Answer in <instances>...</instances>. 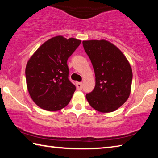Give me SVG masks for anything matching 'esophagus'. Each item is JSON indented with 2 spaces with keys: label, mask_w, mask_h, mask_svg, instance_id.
Here are the masks:
<instances>
[{
  "label": "esophagus",
  "mask_w": 158,
  "mask_h": 158,
  "mask_svg": "<svg viewBox=\"0 0 158 158\" xmlns=\"http://www.w3.org/2000/svg\"><path fill=\"white\" fill-rule=\"evenodd\" d=\"M82 85H83V84L81 82H77L76 83V86H77V90H81L82 89Z\"/></svg>",
  "instance_id": "esophagus-1"
}]
</instances>
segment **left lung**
I'll return each instance as SVG.
<instances>
[{
    "mask_svg": "<svg viewBox=\"0 0 158 158\" xmlns=\"http://www.w3.org/2000/svg\"><path fill=\"white\" fill-rule=\"evenodd\" d=\"M83 46L94 69L95 86L85 95L93 109L102 113L116 111L131 93L132 70L116 46L106 40H84Z\"/></svg>",
    "mask_w": 158,
    "mask_h": 158,
    "instance_id": "left-lung-1",
    "label": "left lung"
}]
</instances>
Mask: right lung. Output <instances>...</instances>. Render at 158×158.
<instances>
[{"mask_svg": "<svg viewBox=\"0 0 158 158\" xmlns=\"http://www.w3.org/2000/svg\"><path fill=\"white\" fill-rule=\"evenodd\" d=\"M81 40L58 35L48 40L37 49L26 67L27 89L32 100L49 111L68 105L76 87L68 79V58Z\"/></svg>", "mask_w": 158, "mask_h": 158, "instance_id": "1", "label": "right lung"}]
</instances>
